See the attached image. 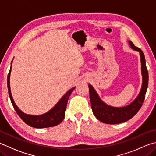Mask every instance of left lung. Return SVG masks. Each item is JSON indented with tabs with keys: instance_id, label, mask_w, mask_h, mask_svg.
I'll use <instances>...</instances> for the list:
<instances>
[{
	"instance_id": "left-lung-1",
	"label": "left lung",
	"mask_w": 156,
	"mask_h": 156,
	"mask_svg": "<svg viewBox=\"0 0 156 156\" xmlns=\"http://www.w3.org/2000/svg\"><path fill=\"white\" fill-rule=\"evenodd\" d=\"M128 42L133 50L139 52L140 56L143 83L140 91L136 98L126 106L119 108L110 106L107 105L101 100L94 88L90 84H89V97L93 112L98 120L104 123L117 124L128 121L138 112L145 100L149 80V74L146 67L145 55L143 51L139 48L136 47L131 41Z\"/></svg>"
}]
</instances>
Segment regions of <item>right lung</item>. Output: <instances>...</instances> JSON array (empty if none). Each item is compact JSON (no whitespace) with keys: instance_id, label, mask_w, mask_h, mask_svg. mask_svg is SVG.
Listing matches in <instances>:
<instances>
[{"instance_id":"obj_1","label":"right lung","mask_w":156,"mask_h":156,"mask_svg":"<svg viewBox=\"0 0 156 156\" xmlns=\"http://www.w3.org/2000/svg\"><path fill=\"white\" fill-rule=\"evenodd\" d=\"M12 63V61H11ZM11 66L9 70V72L8 73L7 76V87L8 91H9V95L12 105L14 109L17 112V114L19 115L22 120H23L27 125H29L35 128H44V127H50L57 126L58 124L62 122V121L65 118V111L66 110L67 104L68 99L71 95V93L73 91L76 87H73L72 89L69 90L63 97L61 98V100L58 101V102L54 106L52 109L49 110L45 114L41 115H31L25 114L24 112L21 111L18 108V107L16 106L13 101L10 89V74H11Z\"/></svg>"}]
</instances>
